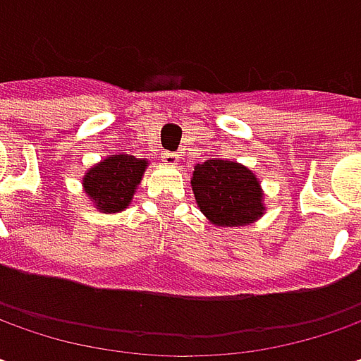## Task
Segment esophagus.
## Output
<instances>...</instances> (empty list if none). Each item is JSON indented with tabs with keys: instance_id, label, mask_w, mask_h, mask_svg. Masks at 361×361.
I'll use <instances>...</instances> for the list:
<instances>
[{
	"instance_id": "obj_1",
	"label": "esophagus",
	"mask_w": 361,
	"mask_h": 361,
	"mask_svg": "<svg viewBox=\"0 0 361 361\" xmlns=\"http://www.w3.org/2000/svg\"><path fill=\"white\" fill-rule=\"evenodd\" d=\"M162 162L164 164H171V166H174V164H178V154L176 152H162Z\"/></svg>"
}]
</instances>
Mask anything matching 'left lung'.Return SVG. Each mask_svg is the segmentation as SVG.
Here are the masks:
<instances>
[{
    "label": "left lung",
    "mask_w": 361,
    "mask_h": 361,
    "mask_svg": "<svg viewBox=\"0 0 361 361\" xmlns=\"http://www.w3.org/2000/svg\"><path fill=\"white\" fill-rule=\"evenodd\" d=\"M195 201L215 227H245L265 215L261 180L237 160H204L190 176Z\"/></svg>",
    "instance_id": "obj_1"
}]
</instances>
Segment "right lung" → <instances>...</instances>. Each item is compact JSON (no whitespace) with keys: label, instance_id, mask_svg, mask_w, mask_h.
I'll use <instances>...</instances> for the list:
<instances>
[{"label":"right lung","instance_id":"1","mask_svg":"<svg viewBox=\"0 0 361 361\" xmlns=\"http://www.w3.org/2000/svg\"><path fill=\"white\" fill-rule=\"evenodd\" d=\"M146 166V159H136L124 152L110 154L84 173L82 187L86 197L100 213H120L128 209L134 199V192L145 176Z\"/></svg>","mask_w":361,"mask_h":361}]
</instances>
